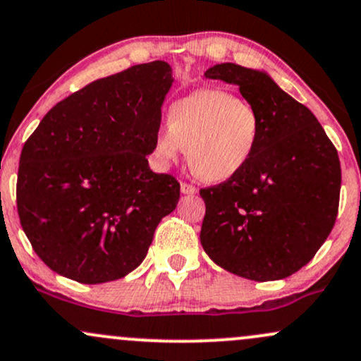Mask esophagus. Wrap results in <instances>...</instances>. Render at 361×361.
<instances>
[{
  "mask_svg": "<svg viewBox=\"0 0 361 361\" xmlns=\"http://www.w3.org/2000/svg\"><path fill=\"white\" fill-rule=\"evenodd\" d=\"M180 188H181V193H185V195H195V193L199 192L193 185H188V183H181Z\"/></svg>",
  "mask_w": 361,
  "mask_h": 361,
  "instance_id": "esophagus-1",
  "label": "esophagus"
}]
</instances>
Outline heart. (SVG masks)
Returning a JSON list of instances; mask_svg holds the SVG:
<instances>
[{"label":"heart","mask_w":361,"mask_h":361,"mask_svg":"<svg viewBox=\"0 0 361 361\" xmlns=\"http://www.w3.org/2000/svg\"><path fill=\"white\" fill-rule=\"evenodd\" d=\"M262 120L250 102L226 90L205 89L173 102L168 126L157 130V157L164 164L188 150L192 171L209 183H224L247 168L257 150Z\"/></svg>","instance_id":"heart-1"}]
</instances>
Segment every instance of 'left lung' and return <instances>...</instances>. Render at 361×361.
<instances>
[{"instance_id": "1", "label": "left lung", "mask_w": 361, "mask_h": 361, "mask_svg": "<svg viewBox=\"0 0 361 361\" xmlns=\"http://www.w3.org/2000/svg\"><path fill=\"white\" fill-rule=\"evenodd\" d=\"M205 77L240 87L259 111L262 132L243 171L200 190V243L231 274L259 283L284 279L314 259L336 223L338 150L314 113L267 71L221 63Z\"/></svg>"}]
</instances>
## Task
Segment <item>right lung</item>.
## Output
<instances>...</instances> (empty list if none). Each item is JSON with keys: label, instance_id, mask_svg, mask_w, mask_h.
Masks as SVG:
<instances>
[{"label": "right lung", "instance_id": "right-lung-1", "mask_svg": "<svg viewBox=\"0 0 361 361\" xmlns=\"http://www.w3.org/2000/svg\"><path fill=\"white\" fill-rule=\"evenodd\" d=\"M166 61L99 78L59 101L20 154L17 209L34 252L84 284L120 279L147 255L180 183L149 168L161 108L173 85Z\"/></svg>", "mask_w": 361, "mask_h": 361}]
</instances>
